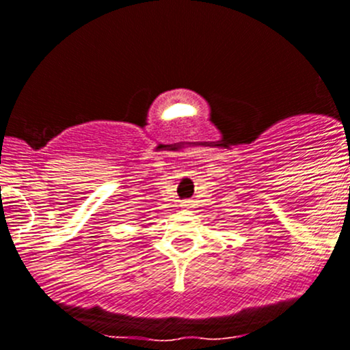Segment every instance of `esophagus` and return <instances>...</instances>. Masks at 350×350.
<instances>
[{
	"label": "esophagus",
	"instance_id": "1",
	"mask_svg": "<svg viewBox=\"0 0 350 350\" xmlns=\"http://www.w3.org/2000/svg\"><path fill=\"white\" fill-rule=\"evenodd\" d=\"M181 207H183V209H189V207H191V202H181Z\"/></svg>",
	"mask_w": 350,
	"mask_h": 350
}]
</instances>
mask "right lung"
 Returning <instances> with one entry per match:
<instances>
[{
    "mask_svg": "<svg viewBox=\"0 0 350 350\" xmlns=\"http://www.w3.org/2000/svg\"><path fill=\"white\" fill-rule=\"evenodd\" d=\"M143 222H145V220H143Z\"/></svg>",
    "mask_w": 350,
    "mask_h": 350,
    "instance_id": "1",
    "label": "right lung"
}]
</instances>
